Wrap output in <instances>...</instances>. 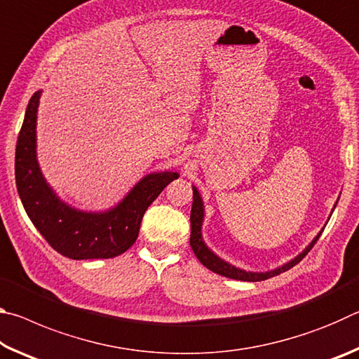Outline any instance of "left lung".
<instances>
[{
    "label": "left lung",
    "mask_w": 359,
    "mask_h": 359,
    "mask_svg": "<svg viewBox=\"0 0 359 359\" xmlns=\"http://www.w3.org/2000/svg\"><path fill=\"white\" fill-rule=\"evenodd\" d=\"M203 217H204V209H203V199L199 196V193L196 188L193 187V205H191V214H190V222H191V234H190V245L191 250L196 255V258L201 261V263L210 269L215 274H220L223 277L228 278H234V280H244V282H259V280H266V278H271L274 276L282 274V272L288 271L293 267L294 264L299 263V261L306 257V255L312 250V247L317 244V241L320 238V234L312 241V244L309 245L306 250L302 253L297 255L294 259H291L290 263H287L278 269L269 271V272H247L238 269V267L231 266L228 263H224L223 259H220L217 255L212 253L205 244L203 242V236H201V224H203Z\"/></svg>",
    "instance_id": "8db88e82"
}]
</instances>
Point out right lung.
<instances>
[{
  "instance_id": "right-lung-1",
  "label": "right lung",
  "mask_w": 359,
  "mask_h": 359,
  "mask_svg": "<svg viewBox=\"0 0 359 359\" xmlns=\"http://www.w3.org/2000/svg\"><path fill=\"white\" fill-rule=\"evenodd\" d=\"M41 92L28 102L15 147V184L29 220L53 250L71 259L114 258L135 244L142 217L177 172L150 174L117 208L87 214L60 201L46 184L36 160V112Z\"/></svg>"
}]
</instances>
